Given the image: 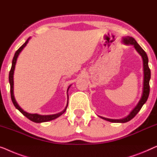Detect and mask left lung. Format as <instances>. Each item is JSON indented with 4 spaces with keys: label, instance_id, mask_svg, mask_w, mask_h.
<instances>
[{
    "label": "left lung",
    "instance_id": "8db88e82",
    "mask_svg": "<svg viewBox=\"0 0 157 157\" xmlns=\"http://www.w3.org/2000/svg\"><path fill=\"white\" fill-rule=\"evenodd\" d=\"M122 43L125 45H133L136 51L138 52V53L142 57L143 60V70H144V81H143V90H142V94L140 100L139 101V102L135 107L132 109V111L129 114V115L123 119H120V120H112V119H108L105 117H100L103 120L109 121L111 122L114 123H125L129 122L133 119L134 117L136 115V114L140 112L141 108L142 107V106L144 105L146 101H147L148 97L149 94V80L151 78V71L149 67V65H148V59L147 55L146 53L144 50L141 48V46L136 43V41L134 40L132 37H124L122 38Z\"/></svg>",
    "mask_w": 157,
    "mask_h": 157
}]
</instances>
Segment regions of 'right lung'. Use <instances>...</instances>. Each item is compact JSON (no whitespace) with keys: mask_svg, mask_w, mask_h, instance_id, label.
<instances>
[{"mask_svg":"<svg viewBox=\"0 0 157 157\" xmlns=\"http://www.w3.org/2000/svg\"><path fill=\"white\" fill-rule=\"evenodd\" d=\"M30 39V37L27 40L25 41V43H24L23 45H22L21 47L17 50L16 52H15V53L14 55V57H13V61H12L11 69H10V72H9V83H10V96H11V100H12L13 105H14L15 108L18 109L19 111L21 112L24 116H25L26 117H27L28 119H29L30 120H31L32 122H36V123L45 122H48V121L53 120H55V119L59 117V116L62 115V114H63L64 112L66 111V109H67V105H68V94H67V105H66V107H65V109H64L63 111L59 112V113H57V114H50V115H40V114H38L28 113V112H26L25 111H24V110L22 109V108L18 105V104L17 103V101H16V100H15V97H14V93H13V85H14V82H13V75H14L15 64H16L17 57H18V56L20 55V53H21V52L22 51V50H23V48L25 47L26 45H27ZM70 86H71V85H70L67 88V93L68 92V90H69V88L70 87Z\"/></svg>","mask_w":157,"mask_h":157,"instance_id":"add662e5","label":"right lung"}]
</instances>
